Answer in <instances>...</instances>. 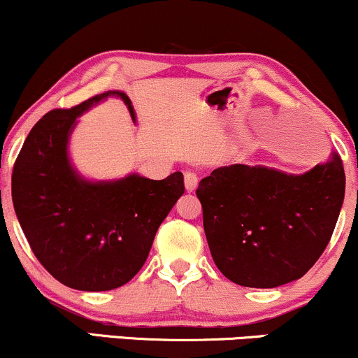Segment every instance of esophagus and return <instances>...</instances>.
I'll return each mask as SVG.
<instances>
[{"label":"esophagus","instance_id":"34e87169","mask_svg":"<svg viewBox=\"0 0 358 358\" xmlns=\"http://www.w3.org/2000/svg\"><path fill=\"white\" fill-rule=\"evenodd\" d=\"M184 184H186V191L187 192H194L197 189V184H199V179L194 172H186L184 174Z\"/></svg>","mask_w":358,"mask_h":358}]
</instances>
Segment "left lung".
Masks as SVG:
<instances>
[{"label": "left lung", "instance_id": "1", "mask_svg": "<svg viewBox=\"0 0 358 358\" xmlns=\"http://www.w3.org/2000/svg\"><path fill=\"white\" fill-rule=\"evenodd\" d=\"M196 194L219 271L234 284L273 289L301 279L325 250L345 172L337 154L303 174L231 164L202 179Z\"/></svg>", "mask_w": 358, "mask_h": 358}]
</instances>
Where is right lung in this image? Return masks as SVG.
Here are the masks:
<instances>
[{
    "mask_svg": "<svg viewBox=\"0 0 358 358\" xmlns=\"http://www.w3.org/2000/svg\"><path fill=\"white\" fill-rule=\"evenodd\" d=\"M121 91L50 111L26 138L11 178L13 206L31 249L61 284L85 292L124 285L141 271L162 220L184 194L182 172L152 180L131 172L92 180L76 169L69 139L78 119Z\"/></svg>",
    "mask_w": 358,
    "mask_h": 358,
    "instance_id": "add662e5",
    "label": "right lung"
}]
</instances>
